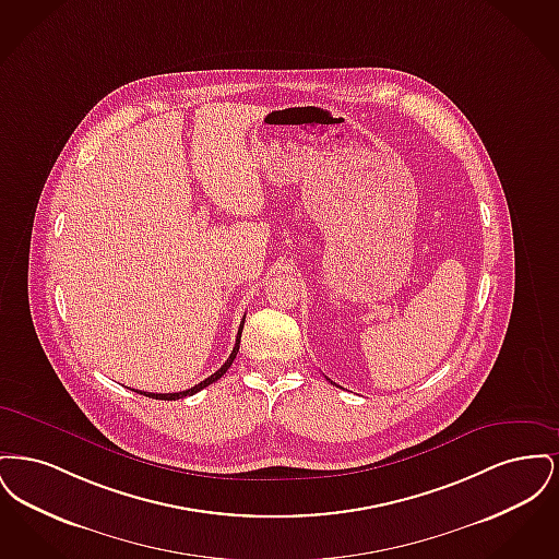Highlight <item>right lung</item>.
Instances as JSON below:
<instances>
[{
    "instance_id": "right-lung-1",
    "label": "right lung",
    "mask_w": 559,
    "mask_h": 559,
    "mask_svg": "<svg viewBox=\"0 0 559 559\" xmlns=\"http://www.w3.org/2000/svg\"><path fill=\"white\" fill-rule=\"evenodd\" d=\"M242 324H245V319H242V322H240V329H239V335H237V344H235V349L230 352V356H228V360L217 369V371L213 372V374H210L205 381H201V383H197L194 388H190V390H187V392H174V394H151V392H140V394H144V396H148V399H155V400H180V399H187V396H192V394H197V392H201L203 388H207V385H212L213 381H217L224 372L228 371L230 369V365H233V360L237 358V352H239L240 346V333H242Z\"/></svg>"
}]
</instances>
